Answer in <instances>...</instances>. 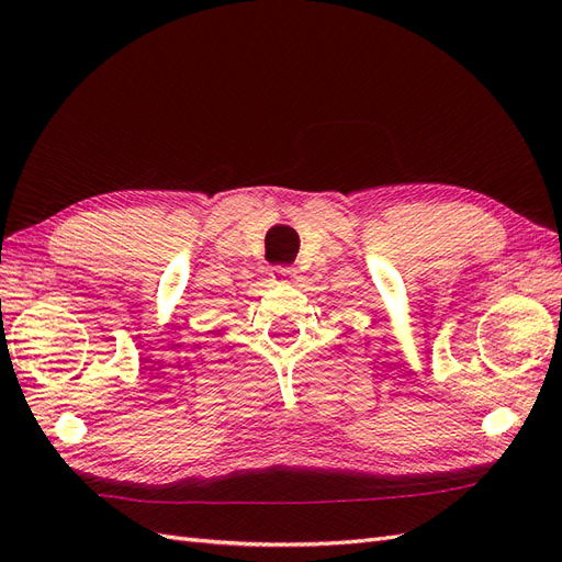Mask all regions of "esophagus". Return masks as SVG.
<instances>
[{
  "label": "esophagus",
  "instance_id": "1",
  "mask_svg": "<svg viewBox=\"0 0 562 562\" xmlns=\"http://www.w3.org/2000/svg\"><path fill=\"white\" fill-rule=\"evenodd\" d=\"M277 274H279V277H295V269H293V267H281V265H279V267H277Z\"/></svg>",
  "mask_w": 562,
  "mask_h": 562
}]
</instances>
